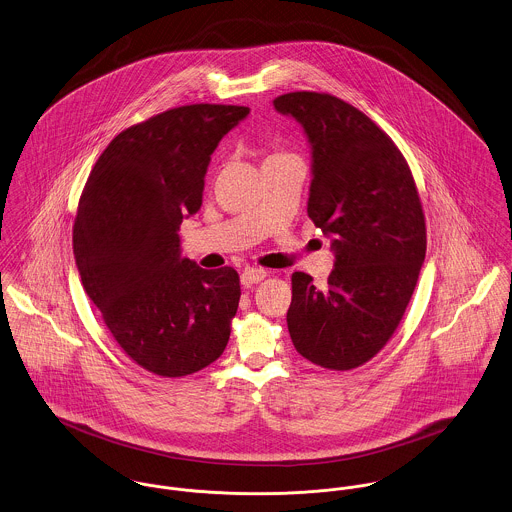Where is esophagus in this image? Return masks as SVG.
Here are the masks:
<instances>
[{
  "instance_id": "esophagus-1",
  "label": "esophagus",
  "mask_w": 512,
  "mask_h": 512,
  "mask_svg": "<svg viewBox=\"0 0 512 512\" xmlns=\"http://www.w3.org/2000/svg\"><path fill=\"white\" fill-rule=\"evenodd\" d=\"M266 276H268V272L262 270V268H248V270L242 272L240 282H242L244 288H250V286H254V284H260Z\"/></svg>"
}]
</instances>
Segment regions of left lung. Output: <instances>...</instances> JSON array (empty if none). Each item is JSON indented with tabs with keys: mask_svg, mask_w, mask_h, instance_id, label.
<instances>
[{
	"mask_svg": "<svg viewBox=\"0 0 512 512\" xmlns=\"http://www.w3.org/2000/svg\"><path fill=\"white\" fill-rule=\"evenodd\" d=\"M313 153L307 215L333 236L325 288L292 274L288 329L301 357L329 370L368 363L390 341L426 258V217L410 165L359 108L327 92L274 100Z\"/></svg>",
	"mask_w": 512,
	"mask_h": 512,
	"instance_id": "8db88e82",
	"label": "left lung"
}]
</instances>
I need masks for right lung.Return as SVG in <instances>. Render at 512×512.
Returning <instances> with one entry per match:
<instances>
[{
  "mask_svg": "<svg viewBox=\"0 0 512 512\" xmlns=\"http://www.w3.org/2000/svg\"><path fill=\"white\" fill-rule=\"evenodd\" d=\"M246 106L187 104L120 132L82 189L73 250L82 288L120 349L179 378L222 355L240 301L230 266L181 258L179 224L203 205L211 153Z\"/></svg>",
  "mask_w": 512,
  "mask_h": 512,
  "instance_id": "1",
  "label": "right lung"
}]
</instances>
